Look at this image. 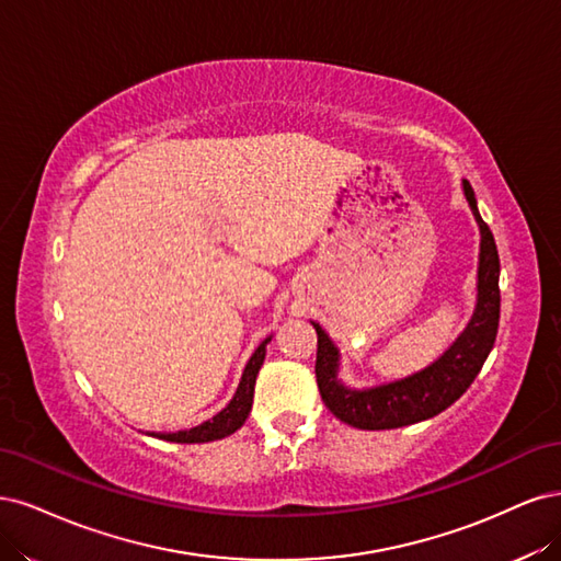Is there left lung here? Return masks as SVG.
I'll use <instances>...</instances> for the list:
<instances>
[{
	"mask_svg": "<svg viewBox=\"0 0 561 561\" xmlns=\"http://www.w3.org/2000/svg\"><path fill=\"white\" fill-rule=\"evenodd\" d=\"M461 191L473 219L480 230V254H478V282H476V307L466 329L455 342L428 366L414 370L405 377L373 387H354L342 379V354L333 337L319 321L317 329V385L327 408L340 422L356 428L379 431L417 424L438 412L447 410L461 393L473 385L482 364L490 356L501 312L499 294V251L494 234L482 221L476 193L471 184L461 179Z\"/></svg>",
	"mask_w": 561,
	"mask_h": 561,
	"instance_id": "left-lung-1",
	"label": "left lung"
}]
</instances>
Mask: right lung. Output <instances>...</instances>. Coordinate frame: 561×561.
<instances>
[{
  "label": "right lung",
  "mask_w": 561,
  "mask_h": 561,
  "mask_svg": "<svg viewBox=\"0 0 561 561\" xmlns=\"http://www.w3.org/2000/svg\"><path fill=\"white\" fill-rule=\"evenodd\" d=\"M273 340V335H267L261 345L254 350V354L249 356L244 373L240 377V385L234 389L232 399L224 410H219L214 417L205 420L203 424H197L193 428H182V431H147V436L168 440V443H211V440H221L230 433L238 431L251 412V405H254V387H256V377L259 370L265 360V347L267 342Z\"/></svg>",
  "instance_id": "obj_1"
}]
</instances>
